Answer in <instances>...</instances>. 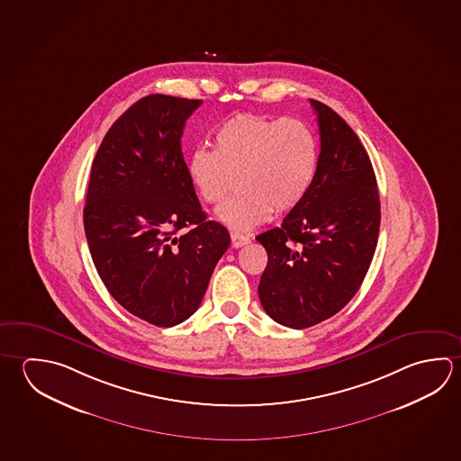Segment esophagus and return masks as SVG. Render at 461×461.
<instances>
[{
  "label": "esophagus",
  "mask_w": 461,
  "mask_h": 461,
  "mask_svg": "<svg viewBox=\"0 0 461 461\" xmlns=\"http://www.w3.org/2000/svg\"><path fill=\"white\" fill-rule=\"evenodd\" d=\"M249 242V238L248 236H242V234L231 233V246H233L234 249H238V248H242V246H246Z\"/></svg>",
  "instance_id": "1"
}]
</instances>
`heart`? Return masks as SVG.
<instances>
[{"mask_svg": "<svg viewBox=\"0 0 461 461\" xmlns=\"http://www.w3.org/2000/svg\"><path fill=\"white\" fill-rule=\"evenodd\" d=\"M319 167L314 131L301 120L234 114L213 132V150L199 147L187 158V176L203 203L217 205L240 176L242 194L217 211L234 231H250L272 212H290L309 194Z\"/></svg>", "mask_w": 461, "mask_h": 461, "instance_id": "1", "label": "heart"}]
</instances>
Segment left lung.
Returning <instances> with one entry per match:
<instances>
[{
  "instance_id": "8db88e82",
  "label": "left lung",
  "mask_w": 461,
  "mask_h": 461,
  "mask_svg": "<svg viewBox=\"0 0 461 461\" xmlns=\"http://www.w3.org/2000/svg\"><path fill=\"white\" fill-rule=\"evenodd\" d=\"M321 132L314 183L282 227L258 234L267 250L258 299L275 322L307 329L347 306L371 266L380 227L369 155L347 122L311 100Z\"/></svg>"
}]
</instances>
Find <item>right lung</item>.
Instances as JSON below:
<instances>
[{"label": "right lung", "mask_w": 461, "mask_h": 461, "mask_svg": "<svg viewBox=\"0 0 461 461\" xmlns=\"http://www.w3.org/2000/svg\"><path fill=\"white\" fill-rule=\"evenodd\" d=\"M203 100L154 94L108 130L92 163L84 207L90 256L126 311L157 327L201 306L230 233L207 220L181 150Z\"/></svg>", "instance_id": "right-lung-1"}]
</instances>
